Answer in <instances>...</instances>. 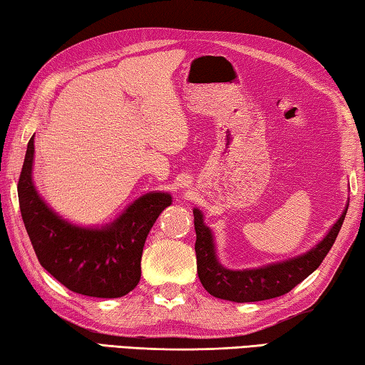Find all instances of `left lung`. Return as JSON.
<instances>
[{"label":"left lung","instance_id":"obj_1","mask_svg":"<svg viewBox=\"0 0 365 365\" xmlns=\"http://www.w3.org/2000/svg\"><path fill=\"white\" fill-rule=\"evenodd\" d=\"M344 216H346V210L321 244L302 257L259 267V269L229 271L216 261L212 232L203 225V215L199 210H194L197 274H199L200 282L210 295L229 299V302L248 303L282 297L321 266L331 245L335 244Z\"/></svg>","mask_w":365,"mask_h":365}]
</instances>
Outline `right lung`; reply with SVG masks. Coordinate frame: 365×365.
<instances>
[{
    "mask_svg": "<svg viewBox=\"0 0 365 365\" xmlns=\"http://www.w3.org/2000/svg\"><path fill=\"white\" fill-rule=\"evenodd\" d=\"M34 136L30 138L17 194L25 229L40 264L68 290L96 298H118L139 284L140 257L153 222L171 197L152 192L128 207L104 229L68 225L38 197L31 182Z\"/></svg>",
    "mask_w": 365,
    "mask_h": 365,
    "instance_id": "add662e5",
    "label": "right lung"
}]
</instances>
